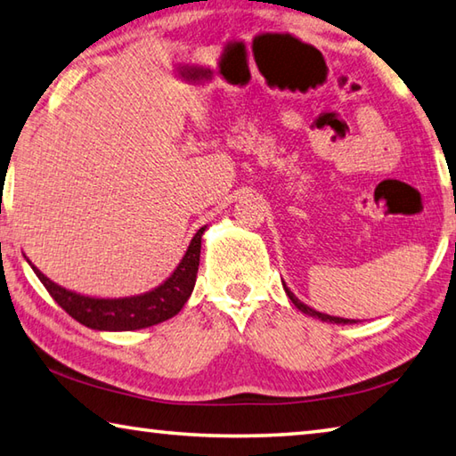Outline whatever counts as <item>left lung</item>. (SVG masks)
I'll list each match as a JSON object with an SVG mask.
<instances>
[{
	"label": "left lung",
	"instance_id": "8db88e82",
	"mask_svg": "<svg viewBox=\"0 0 456 456\" xmlns=\"http://www.w3.org/2000/svg\"><path fill=\"white\" fill-rule=\"evenodd\" d=\"M283 289H285V293H288V297L291 299V304L297 307L299 312L302 314H305V315H310V318H315V320H322V322H328V323H342V326H348V323H358L356 320H346V318H338V315H328V314H322V312H315L314 307H310V305H305L302 299H297L296 297V293H293L288 285L283 283Z\"/></svg>",
	"mask_w": 456,
	"mask_h": 456
}]
</instances>
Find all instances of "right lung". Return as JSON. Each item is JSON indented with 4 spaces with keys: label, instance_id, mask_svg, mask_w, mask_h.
I'll return each instance as SVG.
<instances>
[{
    "label": "right lung",
    "instance_id": "add662e5",
    "mask_svg": "<svg viewBox=\"0 0 456 456\" xmlns=\"http://www.w3.org/2000/svg\"><path fill=\"white\" fill-rule=\"evenodd\" d=\"M207 227H200L195 237L184 251L175 272L167 280L144 293L126 297H96L84 296V293L72 291L53 283L50 277H45L28 257V264L32 265L37 280L44 283L50 296L56 299V304L70 314L82 326L98 331H134L142 328L157 326L183 310L191 297L192 288L197 281L199 257H200V237Z\"/></svg>",
    "mask_w": 456,
    "mask_h": 456
}]
</instances>
